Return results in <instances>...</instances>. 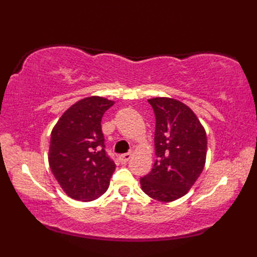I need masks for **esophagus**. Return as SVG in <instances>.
I'll list each match as a JSON object with an SVG mask.
<instances>
[{
    "label": "esophagus",
    "mask_w": 257,
    "mask_h": 257,
    "mask_svg": "<svg viewBox=\"0 0 257 257\" xmlns=\"http://www.w3.org/2000/svg\"><path fill=\"white\" fill-rule=\"evenodd\" d=\"M130 158H132V154L128 152V154H123V155H120L119 156V161L121 163H125L130 160Z\"/></svg>",
    "instance_id": "34e87169"
}]
</instances>
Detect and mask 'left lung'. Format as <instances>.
<instances>
[{
  "label": "left lung",
  "mask_w": 257,
  "mask_h": 257,
  "mask_svg": "<svg viewBox=\"0 0 257 257\" xmlns=\"http://www.w3.org/2000/svg\"><path fill=\"white\" fill-rule=\"evenodd\" d=\"M156 116L152 170L140 179L141 189L150 198L171 202L185 195L205 166V129L192 109L174 98L148 99Z\"/></svg>",
  "instance_id": "8db88e82"
}]
</instances>
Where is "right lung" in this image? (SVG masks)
<instances>
[{
	"mask_svg": "<svg viewBox=\"0 0 257 257\" xmlns=\"http://www.w3.org/2000/svg\"><path fill=\"white\" fill-rule=\"evenodd\" d=\"M114 103L99 96L75 102L54 125L48 163L69 198L88 202L106 192L116 169L105 151L101 118Z\"/></svg>",
	"mask_w": 257,
	"mask_h": 257,
	"instance_id": "add662e5",
	"label": "right lung"
}]
</instances>
